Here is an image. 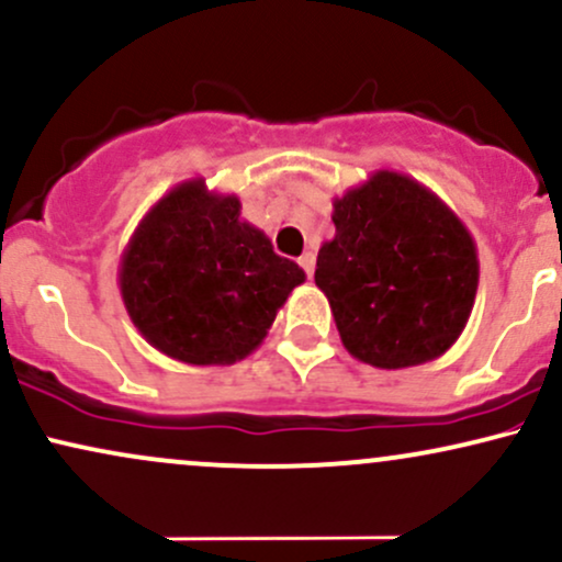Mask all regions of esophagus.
Returning a JSON list of instances; mask_svg holds the SVG:
<instances>
[{
    "label": "esophagus",
    "instance_id": "esophagus-1",
    "mask_svg": "<svg viewBox=\"0 0 562 562\" xmlns=\"http://www.w3.org/2000/svg\"><path fill=\"white\" fill-rule=\"evenodd\" d=\"M299 263H301V269H303V272H306L308 277H312V274H314V263H317V259H314V254H312V250H306V254H303L301 259H299Z\"/></svg>",
    "mask_w": 562,
    "mask_h": 562
}]
</instances>
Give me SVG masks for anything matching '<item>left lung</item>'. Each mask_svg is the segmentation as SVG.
<instances>
[{"label": "left lung", "mask_w": 562, "mask_h": 562, "mask_svg": "<svg viewBox=\"0 0 562 562\" xmlns=\"http://www.w3.org/2000/svg\"><path fill=\"white\" fill-rule=\"evenodd\" d=\"M333 224L314 282L346 351L380 370L447 353L479 290V250L460 216L417 179L380 169L333 200Z\"/></svg>", "instance_id": "1"}]
</instances>
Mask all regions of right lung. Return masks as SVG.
Returning a JSON list of instances; mask_svg holds the SVG:
<instances>
[{
    "mask_svg": "<svg viewBox=\"0 0 562 562\" xmlns=\"http://www.w3.org/2000/svg\"><path fill=\"white\" fill-rule=\"evenodd\" d=\"M306 280L240 218L237 195L190 179L147 211L121 254L119 288L134 327L184 364H235L261 346Z\"/></svg>",
    "mask_w": 562,
    "mask_h": 562,
    "instance_id": "1",
    "label": "right lung"
}]
</instances>
